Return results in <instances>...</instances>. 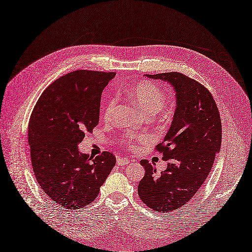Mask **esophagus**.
Listing matches in <instances>:
<instances>
[{
	"mask_svg": "<svg viewBox=\"0 0 252 252\" xmlns=\"http://www.w3.org/2000/svg\"><path fill=\"white\" fill-rule=\"evenodd\" d=\"M130 162V160L126 158H123V156H120V158H117V163L119 164V166H126V164H128Z\"/></svg>",
	"mask_w": 252,
	"mask_h": 252,
	"instance_id": "34e87169",
	"label": "esophagus"
}]
</instances>
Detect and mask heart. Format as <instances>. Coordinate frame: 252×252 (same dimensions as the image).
I'll list each match as a JSON object with an SVG mask.
<instances>
[{
    "mask_svg": "<svg viewBox=\"0 0 252 252\" xmlns=\"http://www.w3.org/2000/svg\"><path fill=\"white\" fill-rule=\"evenodd\" d=\"M128 97L133 103V105L146 116L158 114L166 104V94L158 85L149 81H144L132 85L128 90ZM114 109L115 102H108L105 110H104L105 118H110ZM145 138L146 135L144 134L128 137L126 144L130 148H133L135 142L145 140Z\"/></svg>",
    "mask_w": 252,
    "mask_h": 252,
    "instance_id": "b5f03b06",
    "label": "heart"
}]
</instances>
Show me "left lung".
<instances>
[{"instance_id": "obj_1", "label": "left lung", "mask_w": 252, "mask_h": 252, "mask_svg": "<svg viewBox=\"0 0 252 252\" xmlns=\"http://www.w3.org/2000/svg\"><path fill=\"white\" fill-rule=\"evenodd\" d=\"M145 76L169 83L176 93L171 126L156 147L167 169L158 175L153 164L141 160L145 176L137 187L147 206L156 213H168L189 202L209 176L221 147L220 114L212 94L188 76L177 72Z\"/></svg>"}]
</instances>
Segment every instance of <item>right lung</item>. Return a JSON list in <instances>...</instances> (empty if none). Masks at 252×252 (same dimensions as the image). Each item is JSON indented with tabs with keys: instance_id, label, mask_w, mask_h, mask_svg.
I'll return each instance as SVG.
<instances>
[{
	"instance_id": "1",
	"label": "right lung",
	"mask_w": 252,
	"mask_h": 252,
	"mask_svg": "<svg viewBox=\"0 0 252 252\" xmlns=\"http://www.w3.org/2000/svg\"><path fill=\"white\" fill-rule=\"evenodd\" d=\"M115 73L75 71L50 84L34 106L28 127L32 168L38 185L67 210L93 202L116 164L104 151L93 159L78 149L99 124L103 90Z\"/></svg>"
}]
</instances>
